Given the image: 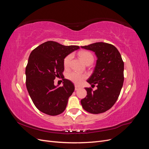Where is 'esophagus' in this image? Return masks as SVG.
Wrapping results in <instances>:
<instances>
[{
    "instance_id": "34e87169",
    "label": "esophagus",
    "mask_w": 149,
    "mask_h": 149,
    "mask_svg": "<svg viewBox=\"0 0 149 149\" xmlns=\"http://www.w3.org/2000/svg\"><path fill=\"white\" fill-rule=\"evenodd\" d=\"M74 87H75V90H76V91H77V90H78L79 89V87L78 86V85H76V84L74 85Z\"/></svg>"
}]
</instances>
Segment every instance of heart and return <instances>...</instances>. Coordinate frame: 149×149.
Instances as JSON below:
<instances>
[{
    "label": "heart",
    "instance_id": "1",
    "mask_svg": "<svg viewBox=\"0 0 149 149\" xmlns=\"http://www.w3.org/2000/svg\"><path fill=\"white\" fill-rule=\"evenodd\" d=\"M79 56L80 57L81 59L83 60V61L85 64L88 63V62L91 61H93L94 60L92 54L88 52L83 51V52H79ZM72 58H73V55H72V54H70V55H68L65 57L63 61L64 66L65 68H68L69 66ZM66 77L68 79L71 81H73L76 84H80L82 82V81L84 78H86V76L85 74H81L80 73H76L75 71H69L66 73Z\"/></svg>",
    "mask_w": 149,
    "mask_h": 149
}]
</instances>
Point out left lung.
I'll list each match as a JSON object with an SVG mask.
<instances>
[{"label":"left lung","instance_id":"left-lung-1","mask_svg":"<svg viewBox=\"0 0 149 149\" xmlns=\"http://www.w3.org/2000/svg\"><path fill=\"white\" fill-rule=\"evenodd\" d=\"M81 47L93 51L97 57L93 74L87 80L90 84H96L97 89L86 88L87 96L81 104L90 113H102L112 107L119 96L124 83V62L111 44L97 42Z\"/></svg>","mask_w":149,"mask_h":149}]
</instances>
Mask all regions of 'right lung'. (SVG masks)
<instances>
[{"mask_svg":"<svg viewBox=\"0 0 149 149\" xmlns=\"http://www.w3.org/2000/svg\"><path fill=\"white\" fill-rule=\"evenodd\" d=\"M78 49V46L48 41L31 52L25 69L26 86L35 106L43 113L56 116L65 110L74 84L64 78L59 87L54 84V79L63 76L65 57Z\"/></svg>","mask_w":149,"mask_h":149,"instance_id":"right-lung-1","label":"right lung"}]
</instances>
